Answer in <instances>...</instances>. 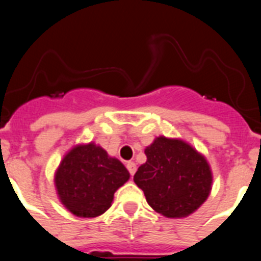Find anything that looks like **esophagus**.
Listing matches in <instances>:
<instances>
[{"label":"esophagus","instance_id":"1","mask_svg":"<svg viewBox=\"0 0 261 261\" xmlns=\"http://www.w3.org/2000/svg\"><path fill=\"white\" fill-rule=\"evenodd\" d=\"M126 167H127V170L128 173H130L131 175H134L136 173V164L134 162H128L127 164H126Z\"/></svg>","mask_w":261,"mask_h":261}]
</instances>
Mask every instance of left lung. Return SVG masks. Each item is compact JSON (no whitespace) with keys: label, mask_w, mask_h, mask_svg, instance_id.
Here are the masks:
<instances>
[{"label":"left lung","mask_w":261,"mask_h":261,"mask_svg":"<svg viewBox=\"0 0 261 261\" xmlns=\"http://www.w3.org/2000/svg\"><path fill=\"white\" fill-rule=\"evenodd\" d=\"M146 162L134 181L155 212L168 218H183L196 212L208 198L212 170L208 162L181 139L159 136L145 147Z\"/></svg>","instance_id":"1"}]
</instances>
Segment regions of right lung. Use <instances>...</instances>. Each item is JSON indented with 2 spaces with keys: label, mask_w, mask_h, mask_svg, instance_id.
<instances>
[{
  "label": "right lung",
  "mask_w": 261,
  "mask_h": 261,
  "mask_svg": "<svg viewBox=\"0 0 261 261\" xmlns=\"http://www.w3.org/2000/svg\"><path fill=\"white\" fill-rule=\"evenodd\" d=\"M128 179L125 165L94 143L73 146L54 174L59 201L68 211L83 218L106 212L115 192Z\"/></svg>",
  "instance_id": "obj_1"
}]
</instances>
